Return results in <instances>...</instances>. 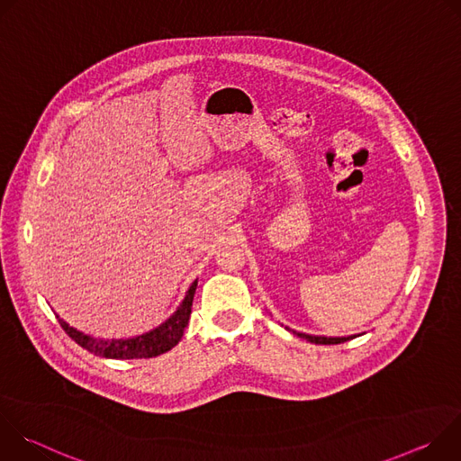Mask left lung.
<instances>
[{"label":"left lung","mask_w":461,"mask_h":461,"mask_svg":"<svg viewBox=\"0 0 461 461\" xmlns=\"http://www.w3.org/2000/svg\"><path fill=\"white\" fill-rule=\"evenodd\" d=\"M290 330V328H288ZM294 332L297 338H303V339H308L310 343H315V345H339V343H345V341H350L354 339L356 336H350V338H321V336H308V334H301V332H295V330H290Z\"/></svg>","instance_id":"1"}]
</instances>
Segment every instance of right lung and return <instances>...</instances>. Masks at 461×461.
Masks as SVG:
<instances>
[{"label":"right lung","mask_w":461,"mask_h":461,"mask_svg":"<svg viewBox=\"0 0 461 461\" xmlns=\"http://www.w3.org/2000/svg\"><path fill=\"white\" fill-rule=\"evenodd\" d=\"M196 290V281L189 286L185 299L178 306V310L155 330L133 338V339H96L89 338L82 332H78L77 328L69 326L63 319H59V326L65 330L73 341H77L82 348L93 352L95 356L102 357H111V359H148V357H157L167 350H171L184 336V328L187 326L189 315H191V304H193V295Z\"/></svg>","instance_id":"add662e5"}]
</instances>
